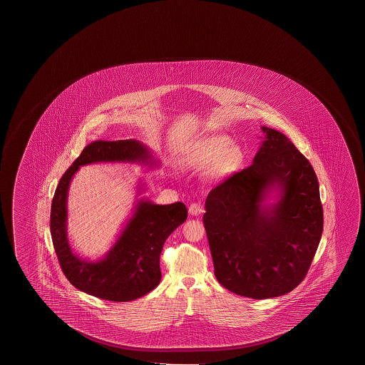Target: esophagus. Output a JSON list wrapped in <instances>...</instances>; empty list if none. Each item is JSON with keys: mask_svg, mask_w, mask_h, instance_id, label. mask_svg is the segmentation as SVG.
<instances>
[{"mask_svg": "<svg viewBox=\"0 0 365 365\" xmlns=\"http://www.w3.org/2000/svg\"><path fill=\"white\" fill-rule=\"evenodd\" d=\"M188 211H190V214H191V215L197 216L200 215V214H202L203 207L200 205V203H191Z\"/></svg>", "mask_w": 365, "mask_h": 365, "instance_id": "1", "label": "esophagus"}]
</instances>
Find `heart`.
<instances>
[{"mask_svg": "<svg viewBox=\"0 0 365 365\" xmlns=\"http://www.w3.org/2000/svg\"><path fill=\"white\" fill-rule=\"evenodd\" d=\"M243 158L240 146L232 145L227 135H212L192 144L185 154L188 167L211 170L215 174H227L238 168Z\"/></svg>", "mask_w": 365, "mask_h": 365, "instance_id": "b5f03b06", "label": "heart"}]
</instances>
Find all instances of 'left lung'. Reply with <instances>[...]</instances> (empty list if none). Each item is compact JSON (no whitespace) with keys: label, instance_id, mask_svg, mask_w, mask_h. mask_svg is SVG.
I'll use <instances>...</instances> for the list:
<instances>
[{"label":"left lung","instance_id":"left-lung-1","mask_svg":"<svg viewBox=\"0 0 365 365\" xmlns=\"http://www.w3.org/2000/svg\"><path fill=\"white\" fill-rule=\"evenodd\" d=\"M261 131L251 165L210 192L203 225L221 285L271 299L290 293L307 275L322 237L323 210L311 163L284 133L266 125Z\"/></svg>","mask_w":365,"mask_h":365}]
</instances>
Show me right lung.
<instances>
[{"instance_id":"add662e5","label":"right lung","mask_w":365,"mask_h":365,"mask_svg":"<svg viewBox=\"0 0 365 365\" xmlns=\"http://www.w3.org/2000/svg\"><path fill=\"white\" fill-rule=\"evenodd\" d=\"M96 163L141 164L160 167L151 150L135 138L88 145L62 175L51 207V235L61 269L73 287L96 298L131 302L155 289L160 279V253L168 237L187 219L185 203L156 205L149 198L136 201L130 219L117 240L99 259L80 257L72 250L67 233V197L72 178L80 167ZM145 190L138 185V196Z\"/></svg>"}]
</instances>
